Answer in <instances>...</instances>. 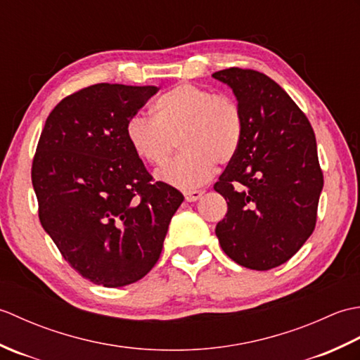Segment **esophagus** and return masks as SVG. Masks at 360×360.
Returning <instances> with one entry per match:
<instances>
[{
  "label": "esophagus",
  "mask_w": 360,
  "mask_h": 360,
  "mask_svg": "<svg viewBox=\"0 0 360 360\" xmlns=\"http://www.w3.org/2000/svg\"><path fill=\"white\" fill-rule=\"evenodd\" d=\"M202 193H204V190H187V192H184L186 201L187 202H195V201L200 200Z\"/></svg>",
  "instance_id": "esophagus-1"
}]
</instances>
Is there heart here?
I'll list each match as a JSON object with an SVG mask.
<instances>
[{
	"label": "heart",
	"mask_w": 360,
	"mask_h": 360,
	"mask_svg": "<svg viewBox=\"0 0 360 360\" xmlns=\"http://www.w3.org/2000/svg\"><path fill=\"white\" fill-rule=\"evenodd\" d=\"M125 134L136 155L151 165L164 164L179 139L184 151L160 168L158 178L173 187L195 188L210 179L217 162L227 164L236 156L244 116L235 98L179 83L156 98L153 117L133 114Z\"/></svg>",
	"instance_id": "heart-1"
}]
</instances>
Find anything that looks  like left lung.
<instances>
[{
  "mask_svg": "<svg viewBox=\"0 0 360 360\" xmlns=\"http://www.w3.org/2000/svg\"><path fill=\"white\" fill-rule=\"evenodd\" d=\"M212 77L232 88L244 116L241 147L213 186L227 201L215 233L235 263L272 269L297 254L316 227L323 188L316 136L267 75L229 68Z\"/></svg>",
  "mask_w": 360,
  "mask_h": 360,
  "instance_id": "8db88e82",
  "label": "left lung"
}]
</instances>
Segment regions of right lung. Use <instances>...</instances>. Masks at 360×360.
I'll return each mask as SVG.
<instances>
[{"label": "right lung", "instance_id": "1", "mask_svg": "<svg viewBox=\"0 0 360 360\" xmlns=\"http://www.w3.org/2000/svg\"><path fill=\"white\" fill-rule=\"evenodd\" d=\"M156 86L97 83L65 97L46 119L32 162L43 229L72 269L105 288L156 264L184 196L153 182L125 134Z\"/></svg>", "mask_w": 360, "mask_h": 360}]
</instances>
